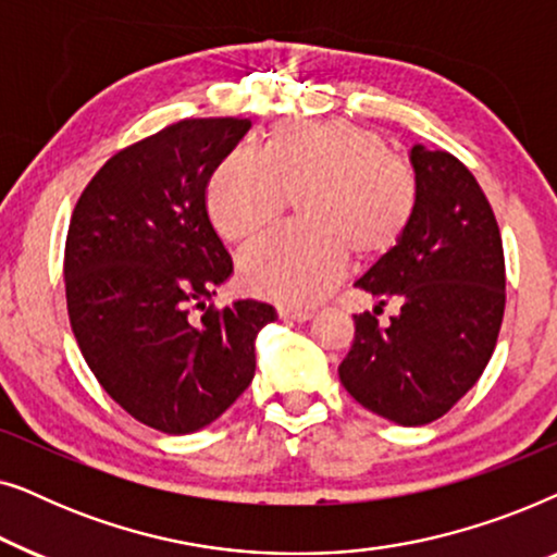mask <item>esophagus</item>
I'll list each match as a JSON object with an SVG mask.
<instances>
[{"mask_svg":"<svg viewBox=\"0 0 557 557\" xmlns=\"http://www.w3.org/2000/svg\"><path fill=\"white\" fill-rule=\"evenodd\" d=\"M278 317L286 319V322H309L311 311L309 309H296V307H281L278 309Z\"/></svg>","mask_w":557,"mask_h":557,"instance_id":"esophagus-1","label":"esophagus"}]
</instances>
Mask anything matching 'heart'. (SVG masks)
<instances>
[{
	"mask_svg": "<svg viewBox=\"0 0 557 557\" xmlns=\"http://www.w3.org/2000/svg\"><path fill=\"white\" fill-rule=\"evenodd\" d=\"M299 200L301 231L243 256L246 292L288 307L311 304L345 271L383 261L400 246L418 210V180L375 128L352 121H284L261 157L233 151L212 172L208 212L235 246L265 238Z\"/></svg>",
	"mask_w": 557,
	"mask_h": 557,
	"instance_id": "obj_1",
	"label": "heart"
}]
</instances>
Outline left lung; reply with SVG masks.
<instances>
[{"mask_svg": "<svg viewBox=\"0 0 557 557\" xmlns=\"http://www.w3.org/2000/svg\"><path fill=\"white\" fill-rule=\"evenodd\" d=\"M418 210L391 256L357 288L400 304L380 326L355 314V339L339 364L347 393L372 413L423 425L448 413L482 377L505 317V250L492 205L448 151L410 149Z\"/></svg>", "mask_w": 557, "mask_h": 557, "instance_id": "8db88e82", "label": "left lung"}]
</instances>
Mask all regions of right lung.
Segmentation results:
<instances>
[{
	"label": "right lung",
	"mask_w": 557,
	"mask_h": 557,
	"mask_svg": "<svg viewBox=\"0 0 557 557\" xmlns=\"http://www.w3.org/2000/svg\"><path fill=\"white\" fill-rule=\"evenodd\" d=\"M248 128V119H185L121 149L67 227V317L88 368L128 416L172 436L238 400L253 380L258 332L276 319L253 299L208 304L233 273L208 215V182Z\"/></svg>",
	"instance_id": "1"
}]
</instances>
